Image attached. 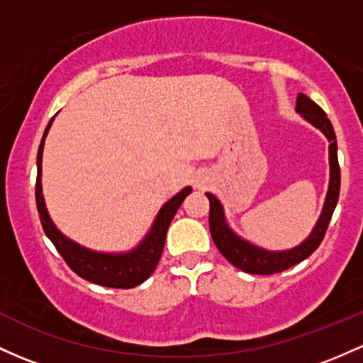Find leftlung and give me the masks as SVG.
<instances>
[{"label": "left lung", "mask_w": 363, "mask_h": 363, "mask_svg": "<svg viewBox=\"0 0 363 363\" xmlns=\"http://www.w3.org/2000/svg\"><path fill=\"white\" fill-rule=\"evenodd\" d=\"M296 111L303 114V118L310 121L313 126H317L327 140L330 142L329 145V161H330V183L329 192H327L325 204H323L322 214L318 218V223L315 225L313 232L308 237L303 244L298 247L291 249V251H264V249L256 247V245L245 242V240L237 237L232 230L228 228L227 221H225L223 209H221L220 201L213 196V194H206L209 199V230H211V237L216 244L218 251L227 258L230 263L239 270L247 272V274L255 275H272L279 274V272L287 270V268L294 267V264L301 263L306 259L315 249L320 245L325 235L327 227L330 223L334 209H336L339 189H341V169H339L337 162V143L336 133L330 124L329 118L325 112L318 107L313 100L308 99L306 95L299 93L298 100H296Z\"/></svg>", "instance_id": "obj_1"}]
</instances>
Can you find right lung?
Here are the masks:
<instances>
[{
    "label": "right lung",
    "instance_id": "right-lung-1",
    "mask_svg": "<svg viewBox=\"0 0 363 363\" xmlns=\"http://www.w3.org/2000/svg\"><path fill=\"white\" fill-rule=\"evenodd\" d=\"M53 119L46 126L45 135L40 143L38 150V180H36V206L40 213V220L43 230L52 240L57 251L60 252L62 258L69 264V268L83 279L89 280L93 284H99L104 287H114V289H131V287L140 286L145 282L152 275V272L157 267L161 259L162 249L166 242V232L169 228L171 220L177 214L178 208L182 206L183 199L192 192L190 186L183 189L180 194H177L171 201H167L162 209L159 211L155 223L152 227L149 235L143 239V242L138 247L133 249L126 255H102V252L89 251L86 247H81L79 244L72 242L67 237L58 232L55 225L50 220L48 211H46L45 199L41 192V159H43V147H45V138L48 135L50 126Z\"/></svg>",
    "mask_w": 363,
    "mask_h": 363
}]
</instances>
